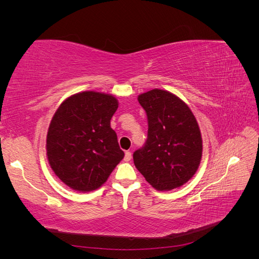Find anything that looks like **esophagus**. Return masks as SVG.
Returning a JSON list of instances; mask_svg holds the SVG:
<instances>
[{
    "label": "esophagus",
    "instance_id": "34e87169",
    "mask_svg": "<svg viewBox=\"0 0 259 259\" xmlns=\"http://www.w3.org/2000/svg\"><path fill=\"white\" fill-rule=\"evenodd\" d=\"M131 159H132V153H131L130 151H126V152H125V155H124V161H125V162H128V161H131Z\"/></svg>",
    "mask_w": 259,
    "mask_h": 259
}]
</instances>
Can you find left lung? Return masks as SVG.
I'll return each mask as SVG.
<instances>
[{"mask_svg":"<svg viewBox=\"0 0 259 259\" xmlns=\"http://www.w3.org/2000/svg\"><path fill=\"white\" fill-rule=\"evenodd\" d=\"M148 119V137L133 154L136 168L159 191L186 184L202 158V137L190 108L174 94L154 89L138 96Z\"/></svg>","mask_w":259,"mask_h":259,"instance_id":"obj_1","label":"left lung"}]
</instances>
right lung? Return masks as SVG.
Wrapping results in <instances>:
<instances>
[{
    "instance_id": "add662e5",
    "label": "right lung",
    "mask_w": 259,
    "mask_h": 259,
    "mask_svg": "<svg viewBox=\"0 0 259 259\" xmlns=\"http://www.w3.org/2000/svg\"><path fill=\"white\" fill-rule=\"evenodd\" d=\"M117 100L86 91L68 97L55 112L46 137L54 173L73 190L98 189L124 158L110 120Z\"/></svg>"
}]
</instances>
